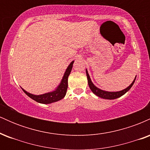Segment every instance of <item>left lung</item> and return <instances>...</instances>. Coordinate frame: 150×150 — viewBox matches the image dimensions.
<instances>
[{"label": "left lung", "instance_id": "obj_1", "mask_svg": "<svg viewBox=\"0 0 150 150\" xmlns=\"http://www.w3.org/2000/svg\"><path fill=\"white\" fill-rule=\"evenodd\" d=\"M86 73H87V80H88V85L89 88H90L92 92L94 93V94L98 96V97L103 98V99H116V98H118L121 96H123V94H125L132 87V86L133 85L134 82H135L136 77L135 78V80H133V82H132L131 85L130 86H128L126 89H123L122 91H119V92H106V91L101 90V89L97 88V87L94 85V84L92 83V81H91L90 77H89V75L87 71L86 70Z\"/></svg>", "mask_w": 150, "mask_h": 150}]
</instances>
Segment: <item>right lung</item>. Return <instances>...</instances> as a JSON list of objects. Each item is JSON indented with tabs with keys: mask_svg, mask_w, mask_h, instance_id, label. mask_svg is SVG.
I'll return each mask as SVG.
<instances>
[{
	"mask_svg": "<svg viewBox=\"0 0 150 150\" xmlns=\"http://www.w3.org/2000/svg\"><path fill=\"white\" fill-rule=\"evenodd\" d=\"M73 63L74 61L71 62L69 66L68 67L64 75H63V79H62L61 84L58 85L57 89L53 92L46 93V94H42V95H34V94L27 92L23 89H22V90L31 99L36 101L37 102L41 103V104H51V103L61 100L65 97V94H66L67 89H68V78L70 72H71L72 68H73Z\"/></svg>",
	"mask_w": 150,
	"mask_h": 150,
	"instance_id": "obj_1",
	"label": "right lung"
}]
</instances>
